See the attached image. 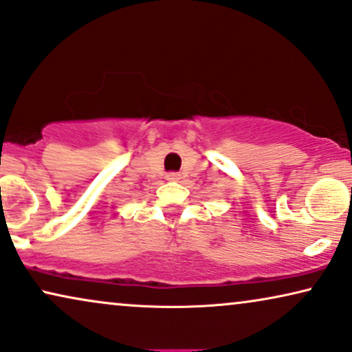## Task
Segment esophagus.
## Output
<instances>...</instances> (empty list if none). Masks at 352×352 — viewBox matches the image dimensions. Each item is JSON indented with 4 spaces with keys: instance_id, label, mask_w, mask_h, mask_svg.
<instances>
[{
    "instance_id": "1",
    "label": "esophagus",
    "mask_w": 352,
    "mask_h": 352,
    "mask_svg": "<svg viewBox=\"0 0 352 352\" xmlns=\"http://www.w3.org/2000/svg\"><path fill=\"white\" fill-rule=\"evenodd\" d=\"M166 179L168 180V182H177L180 179V173L179 172H168L167 175H166Z\"/></svg>"
}]
</instances>
